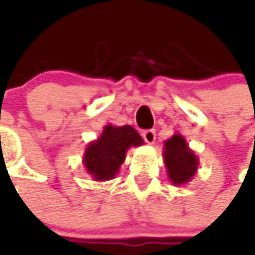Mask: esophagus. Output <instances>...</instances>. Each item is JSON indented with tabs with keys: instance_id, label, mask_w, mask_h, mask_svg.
Instances as JSON below:
<instances>
[{
	"instance_id": "obj_1",
	"label": "esophagus",
	"mask_w": 255,
	"mask_h": 255,
	"mask_svg": "<svg viewBox=\"0 0 255 255\" xmlns=\"http://www.w3.org/2000/svg\"><path fill=\"white\" fill-rule=\"evenodd\" d=\"M142 138L145 140V142L148 144H153L155 138H156V133L153 129H149V130H144L142 131Z\"/></svg>"
}]
</instances>
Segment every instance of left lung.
<instances>
[{
  "label": "left lung",
  "mask_w": 255,
  "mask_h": 255,
  "mask_svg": "<svg viewBox=\"0 0 255 255\" xmlns=\"http://www.w3.org/2000/svg\"><path fill=\"white\" fill-rule=\"evenodd\" d=\"M163 159L167 176L174 185L188 184L198 171L199 159L178 131L163 142Z\"/></svg>",
  "instance_id": "1"
}]
</instances>
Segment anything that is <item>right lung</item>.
<instances>
[{
  "instance_id": "1",
  "label": "right lung",
  "mask_w": 255,
  "mask_h": 255,
  "mask_svg": "<svg viewBox=\"0 0 255 255\" xmlns=\"http://www.w3.org/2000/svg\"><path fill=\"white\" fill-rule=\"evenodd\" d=\"M142 144L141 136L130 125H107L102 134L85 148L82 158L85 170L95 181L113 180L125 162L128 149Z\"/></svg>"
}]
</instances>
